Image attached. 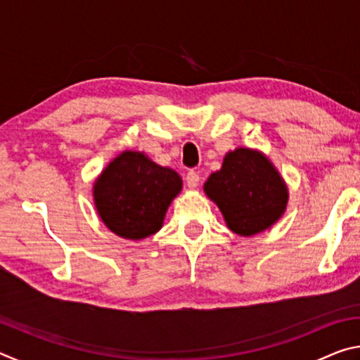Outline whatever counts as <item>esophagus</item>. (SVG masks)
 Returning a JSON list of instances; mask_svg holds the SVG:
<instances>
[{"mask_svg": "<svg viewBox=\"0 0 360 360\" xmlns=\"http://www.w3.org/2000/svg\"><path fill=\"white\" fill-rule=\"evenodd\" d=\"M186 182H187L188 187L195 188L200 184V174L195 173V172H188L187 176H186Z\"/></svg>", "mask_w": 360, "mask_h": 360, "instance_id": "obj_1", "label": "esophagus"}]
</instances>
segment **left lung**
Returning a JSON list of instances; mask_svg holds the SVG:
<instances>
[{
    "label": "left lung",
    "instance_id": "obj_1",
    "mask_svg": "<svg viewBox=\"0 0 360 360\" xmlns=\"http://www.w3.org/2000/svg\"><path fill=\"white\" fill-rule=\"evenodd\" d=\"M203 191L221 210L233 233H262L283 217L289 202L285 181L264 152L236 148L225 154L221 169L205 182Z\"/></svg>",
    "mask_w": 360,
    "mask_h": 360
}]
</instances>
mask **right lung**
<instances>
[{
	"label": "right lung",
	"instance_id": "1",
	"mask_svg": "<svg viewBox=\"0 0 360 360\" xmlns=\"http://www.w3.org/2000/svg\"><path fill=\"white\" fill-rule=\"evenodd\" d=\"M182 191L174 169L157 165L144 152L127 149L94 182V205L120 238L141 241L162 229L168 206Z\"/></svg>",
	"mask_w": 360,
	"mask_h": 360
}]
</instances>
